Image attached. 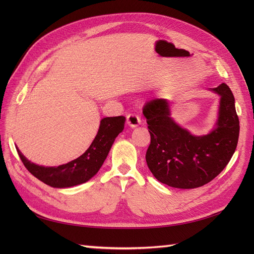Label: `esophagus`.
Segmentation results:
<instances>
[{
  "instance_id": "esophagus-1",
  "label": "esophagus",
  "mask_w": 254,
  "mask_h": 254,
  "mask_svg": "<svg viewBox=\"0 0 254 254\" xmlns=\"http://www.w3.org/2000/svg\"><path fill=\"white\" fill-rule=\"evenodd\" d=\"M127 124L130 127H136L141 124V119L135 113H129L127 114Z\"/></svg>"
}]
</instances>
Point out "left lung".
Returning a JSON list of instances; mask_svg holds the SVG:
<instances>
[{
	"label": "left lung",
	"instance_id": "obj_1",
	"mask_svg": "<svg viewBox=\"0 0 254 254\" xmlns=\"http://www.w3.org/2000/svg\"><path fill=\"white\" fill-rule=\"evenodd\" d=\"M213 91L221 96L219 118L217 127L203 136H195L177 125L166 99L153 98L144 106L143 114L150 133L145 158L160 182L177 189L202 187L231 160L240 135L234 96L226 83Z\"/></svg>",
	"mask_w": 254,
	"mask_h": 254
}]
</instances>
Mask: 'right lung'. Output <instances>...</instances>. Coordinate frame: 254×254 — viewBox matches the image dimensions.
I'll return each instance as SVG.
<instances>
[{
	"label": "right lung",
	"instance_id": "right-lung-1",
	"mask_svg": "<svg viewBox=\"0 0 254 254\" xmlns=\"http://www.w3.org/2000/svg\"><path fill=\"white\" fill-rule=\"evenodd\" d=\"M125 117L105 118L101 121L98 132L90 147L80 157L57 167H44L28 161L17 147L18 155L26 170L52 188H71L87 182L102 167L111 146L124 129Z\"/></svg>",
	"mask_w": 254,
	"mask_h": 254
}]
</instances>
